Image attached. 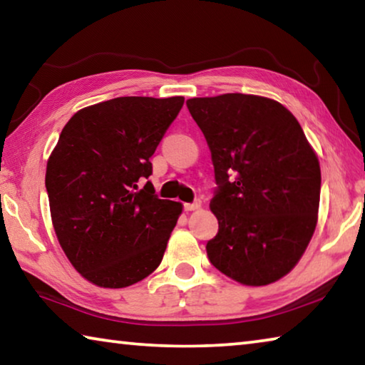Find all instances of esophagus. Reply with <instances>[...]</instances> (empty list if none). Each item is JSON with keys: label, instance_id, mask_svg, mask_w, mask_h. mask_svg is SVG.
Here are the masks:
<instances>
[{"label": "esophagus", "instance_id": "1", "mask_svg": "<svg viewBox=\"0 0 365 365\" xmlns=\"http://www.w3.org/2000/svg\"><path fill=\"white\" fill-rule=\"evenodd\" d=\"M201 207V201L196 200L193 202H185L183 205V209L185 211H195V209H200Z\"/></svg>", "mask_w": 365, "mask_h": 365}]
</instances>
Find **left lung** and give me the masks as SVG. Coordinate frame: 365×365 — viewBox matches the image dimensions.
<instances>
[{
	"mask_svg": "<svg viewBox=\"0 0 365 365\" xmlns=\"http://www.w3.org/2000/svg\"><path fill=\"white\" fill-rule=\"evenodd\" d=\"M187 106L211 150L217 185L209 261L243 285L282 279L306 251L319 212V159L299 122L255 95L191 98Z\"/></svg>",
	"mask_w": 365,
	"mask_h": 365,
	"instance_id": "8db88e82",
	"label": "left lung"
}]
</instances>
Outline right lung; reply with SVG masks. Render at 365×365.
Here are the masks:
<instances>
[{
    "label": "right lung",
    "mask_w": 365,
    "mask_h": 365,
    "mask_svg": "<svg viewBox=\"0 0 365 365\" xmlns=\"http://www.w3.org/2000/svg\"><path fill=\"white\" fill-rule=\"evenodd\" d=\"M185 98L122 96L71 117L48 159L54 232L78 274L123 288L158 269L182 205L159 200L150 158Z\"/></svg>",
    "instance_id": "add662e5"
}]
</instances>
